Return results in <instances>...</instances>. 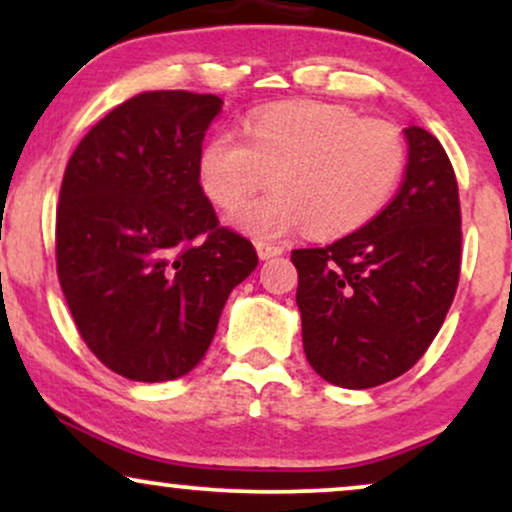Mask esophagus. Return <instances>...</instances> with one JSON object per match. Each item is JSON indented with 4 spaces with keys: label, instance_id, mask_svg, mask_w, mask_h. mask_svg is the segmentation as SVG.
Segmentation results:
<instances>
[{
    "label": "esophagus",
    "instance_id": "esophagus-1",
    "mask_svg": "<svg viewBox=\"0 0 512 512\" xmlns=\"http://www.w3.org/2000/svg\"><path fill=\"white\" fill-rule=\"evenodd\" d=\"M284 252V248L281 245H272V243H257V255H260V260H272V257L281 255Z\"/></svg>",
    "mask_w": 512,
    "mask_h": 512
}]
</instances>
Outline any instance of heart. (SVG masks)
<instances>
[{
	"label": "heart",
	"instance_id": "1",
	"mask_svg": "<svg viewBox=\"0 0 512 512\" xmlns=\"http://www.w3.org/2000/svg\"><path fill=\"white\" fill-rule=\"evenodd\" d=\"M407 168L397 125L334 103L257 110L238 132H216L199 149L197 180L219 209H236L272 175L274 192L240 207L233 223L276 240L308 228L315 238L358 231L395 197Z\"/></svg>",
	"mask_w": 512,
	"mask_h": 512
}]
</instances>
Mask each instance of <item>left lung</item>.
Instances as JSON below:
<instances>
[{
	"instance_id": "left-lung-1",
	"label": "left lung",
	"mask_w": 512,
	"mask_h": 512,
	"mask_svg": "<svg viewBox=\"0 0 512 512\" xmlns=\"http://www.w3.org/2000/svg\"><path fill=\"white\" fill-rule=\"evenodd\" d=\"M409 163L395 199L349 236L291 252L305 358L327 383H390L431 346L460 281L455 170L421 127L404 129Z\"/></svg>"
}]
</instances>
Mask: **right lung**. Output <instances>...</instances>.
<instances>
[{"label":"right lung","instance_id":"obj_1","mask_svg":"<svg viewBox=\"0 0 512 512\" xmlns=\"http://www.w3.org/2000/svg\"><path fill=\"white\" fill-rule=\"evenodd\" d=\"M214 93L146 91L88 129L69 158L55 226L57 276L98 361L139 383L190 373L223 305L257 267L197 180Z\"/></svg>","mask_w":512,"mask_h":512}]
</instances>
